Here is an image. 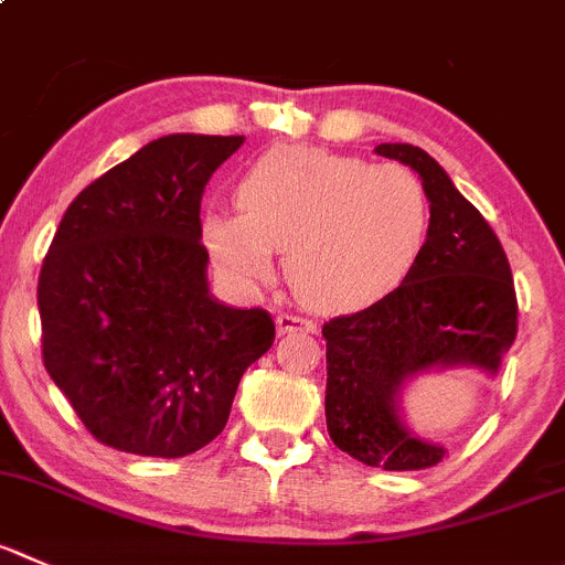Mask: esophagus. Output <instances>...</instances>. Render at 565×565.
<instances>
[{
    "instance_id": "esophagus-1",
    "label": "esophagus",
    "mask_w": 565,
    "mask_h": 565,
    "mask_svg": "<svg viewBox=\"0 0 565 565\" xmlns=\"http://www.w3.org/2000/svg\"><path fill=\"white\" fill-rule=\"evenodd\" d=\"M274 324H277L279 335H288V332H316L313 321L302 319V316H294V313H279Z\"/></svg>"
}]
</instances>
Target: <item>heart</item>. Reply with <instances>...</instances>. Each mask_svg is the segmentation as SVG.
I'll return each mask as SVG.
<instances>
[{"label":"heart","mask_w":565,"mask_h":565,"mask_svg":"<svg viewBox=\"0 0 565 565\" xmlns=\"http://www.w3.org/2000/svg\"><path fill=\"white\" fill-rule=\"evenodd\" d=\"M238 213H211L205 238L241 277H266L286 252V277L313 310H360L402 286L433 227L424 182L399 163L282 143L238 182Z\"/></svg>","instance_id":"1"}]
</instances>
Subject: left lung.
<instances>
[{"label": "left lung", "instance_id": "left-lung-1", "mask_svg": "<svg viewBox=\"0 0 565 565\" xmlns=\"http://www.w3.org/2000/svg\"><path fill=\"white\" fill-rule=\"evenodd\" d=\"M427 188L433 227L396 291L321 327L327 341V433L341 452L385 471L440 463L447 449L422 440L399 416L402 388L429 369L499 372L515 341L519 305L508 255L491 224L424 149L380 143Z\"/></svg>", "mask_w": 565, "mask_h": 565}]
</instances>
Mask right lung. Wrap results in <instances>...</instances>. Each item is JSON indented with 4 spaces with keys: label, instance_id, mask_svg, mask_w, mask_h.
I'll list each match as a JSON object with an SVG mask.
<instances>
[{
    "label": "right lung",
    "instance_id": "1",
    "mask_svg": "<svg viewBox=\"0 0 565 565\" xmlns=\"http://www.w3.org/2000/svg\"><path fill=\"white\" fill-rule=\"evenodd\" d=\"M244 136L158 138L68 205L38 277L41 352L105 447L185 458L224 429L274 343L263 308L207 291L202 193Z\"/></svg>",
    "mask_w": 565,
    "mask_h": 565
}]
</instances>
